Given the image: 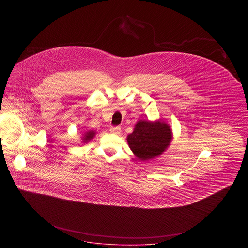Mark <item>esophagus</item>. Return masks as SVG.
I'll list each match as a JSON object with an SVG mask.
<instances>
[{
	"label": "esophagus",
	"instance_id": "obj_1",
	"mask_svg": "<svg viewBox=\"0 0 248 248\" xmlns=\"http://www.w3.org/2000/svg\"><path fill=\"white\" fill-rule=\"evenodd\" d=\"M120 131H121V128L120 127H111L109 129V132L113 135H119L120 134Z\"/></svg>",
	"mask_w": 248,
	"mask_h": 248
}]
</instances>
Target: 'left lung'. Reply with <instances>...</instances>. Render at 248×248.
<instances>
[{
  "instance_id": "left-lung-1",
  "label": "left lung",
  "mask_w": 248,
  "mask_h": 248,
  "mask_svg": "<svg viewBox=\"0 0 248 248\" xmlns=\"http://www.w3.org/2000/svg\"><path fill=\"white\" fill-rule=\"evenodd\" d=\"M173 139L171 128L163 121L140 120L134 132L127 137V141L141 160H148L160 155L170 145Z\"/></svg>"
}]
</instances>
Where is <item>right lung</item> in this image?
Here are the masks:
<instances>
[{
    "instance_id": "right-lung-1",
    "label": "right lung",
    "mask_w": 248,
    "mask_h": 248,
    "mask_svg": "<svg viewBox=\"0 0 248 248\" xmlns=\"http://www.w3.org/2000/svg\"><path fill=\"white\" fill-rule=\"evenodd\" d=\"M95 136V132L94 131H89V132H87L86 134H85V136L83 137V139H82V142L83 143H87V142L90 141L91 140H93V137Z\"/></svg>"
}]
</instances>
